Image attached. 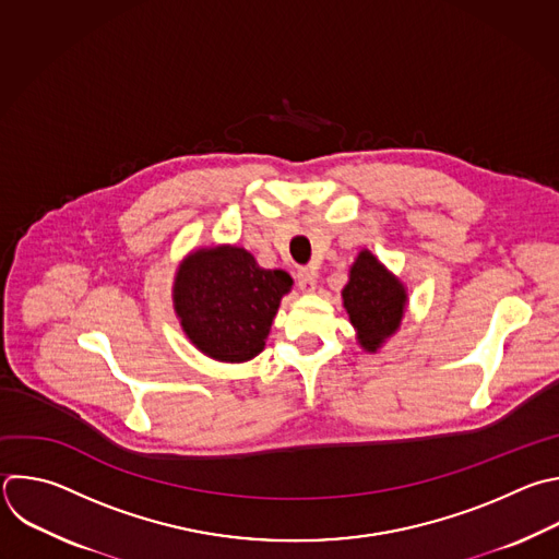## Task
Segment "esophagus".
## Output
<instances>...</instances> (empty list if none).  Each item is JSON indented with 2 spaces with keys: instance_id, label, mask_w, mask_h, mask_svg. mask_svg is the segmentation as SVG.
I'll list each match as a JSON object with an SVG mask.
<instances>
[{
  "instance_id": "esophagus-1",
  "label": "esophagus",
  "mask_w": 559,
  "mask_h": 559,
  "mask_svg": "<svg viewBox=\"0 0 559 559\" xmlns=\"http://www.w3.org/2000/svg\"><path fill=\"white\" fill-rule=\"evenodd\" d=\"M296 283H298L300 292L311 294V292L316 289V272H313V270H309V267L298 270V274H296Z\"/></svg>"
}]
</instances>
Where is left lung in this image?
I'll return each mask as SVG.
<instances>
[{
    "label": "left lung",
    "instance_id": "8db88e82",
    "mask_svg": "<svg viewBox=\"0 0 559 559\" xmlns=\"http://www.w3.org/2000/svg\"><path fill=\"white\" fill-rule=\"evenodd\" d=\"M342 305L366 353H378L393 337L408 307V289L373 252L361 250L348 267Z\"/></svg>",
    "mask_w": 559,
    "mask_h": 559
}]
</instances>
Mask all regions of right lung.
Wrapping results in <instances>:
<instances>
[{
    "label": "right lung",
    "mask_w": 559,
    "mask_h": 559,
    "mask_svg": "<svg viewBox=\"0 0 559 559\" xmlns=\"http://www.w3.org/2000/svg\"><path fill=\"white\" fill-rule=\"evenodd\" d=\"M285 270H265L239 246H202L173 278V309L191 344L217 361L241 364L265 348L281 298L292 292Z\"/></svg>",
    "instance_id": "1"
}]
</instances>
